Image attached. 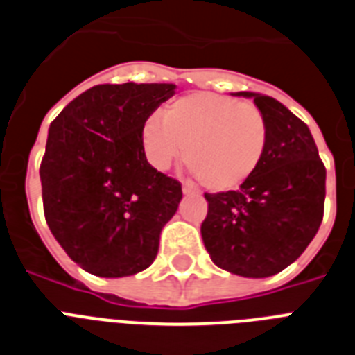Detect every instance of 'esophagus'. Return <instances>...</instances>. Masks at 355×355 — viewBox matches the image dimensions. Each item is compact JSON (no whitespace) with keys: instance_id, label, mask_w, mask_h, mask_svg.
I'll return each mask as SVG.
<instances>
[{"instance_id":"esophagus-1","label":"esophagus","mask_w":355,"mask_h":355,"mask_svg":"<svg viewBox=\"0 0 355 355\" xmlns=\"http://www.w3.org/2000/svg\"><path fill=\"white\" fill-rule=\"evenodd\" d=\"M182 193H184V195H198V191L191 186V184H184Z\"/></svg>"}]
</instances>
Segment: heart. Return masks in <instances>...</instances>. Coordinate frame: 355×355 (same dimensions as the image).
Returning a JSON list of instances; mask_svg holds the SVG:
<instances>
[{"instance_id": "heart-1", "label": "heart", "mask_w": 355, "mask_h": 355, "mask_svg": "<svg viewBox=\"0 0 355 355\" xmlns=\"http://www.w3.org/2000/svg\"><path fill=\"white\" fill-rule=\"evenodd\" d=\"M149 162L166 169L182 157L204 187L227 191L239 187L259 168L268 146V122L253 102L213 93L177 98L151 114L140 129Z\"/></svg>"}]
</instances>
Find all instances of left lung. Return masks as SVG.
<instances>
[{"label": "left lung", "mask_w": 355, "mask_h": 355, "mask_svg": "<svg viewBox=\"0 0 355 355\" xmlns=\"http://www.w3.org/2000/svg\"><path fill=\"white\" fill-rule=\"evenodd\" d=\"M253 98L268 122L259 168L237 191L204 193L200 233L226 272L262 279L290 266L315 237L324 213L327 169L308 125L272 96Z\"/></svg>", "instance_id": "1"}]
</instances>
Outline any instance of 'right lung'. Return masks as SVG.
Returning <instances> with one entry per match:
<instances>
[{"label": "right lung", "instance_id": "1", "mask_svg": "<svg viewBox=\"0 0 355 355\" xmlns=\"http://www.w3.org/2000/svg\"><path fill=\"white\" fill-rule=\"evenodd\" d=\"M173 83H103L53 120L40 166L43 213L69 257L98 277L142 272L182 186L146 158L140 129Z\"/></svg>", "mask_w": 355, "mask_h": 355}]
</instances>
